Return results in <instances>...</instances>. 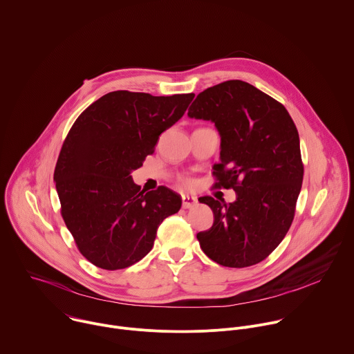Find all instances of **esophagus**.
<instances>
[{"label":"esophagus","instance_id":"1","mask_svg":"<svg viewBox=\"0 0 354 354\" xmlns=\"http://www.w3.org/2000/svg\"><path fill=\"white\" fill-rule=\"evenodd\" d=\"M196 203H198V201H196L194 196H188V195H184V196H183V203H181L183 209H191V207H194Z\"/></svg>","mask_w":354,"mask_h":354}]
</instances>
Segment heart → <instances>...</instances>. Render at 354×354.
Segmentation results:
<instances>
[{
    "mask_svg": "<svg viewBox=\"0 0 354 354\" xmlns=\"http://www.w3.org/2000/svg\"><path fill=\"white\" fill-rule=\"evenodd\" d=\"M177 183L184 189H191L195 185V180L192 177H189L188 174H180L177 177Z\"/></svg>",
    "mask_w": 354,
    "mask_h": 354,
    "instance_id": "1",
    "label": "heart"
}]
</instances>
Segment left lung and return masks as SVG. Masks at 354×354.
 <instances>
[{
	"label": "left lung",
	"instance_id": "left-lung-1",
	"mask_svg": "<svg viewBox=\"0 0 354 354\" xmlns=\"http://www.w3.org/2000/svg\"><path fill=\"white\" fill-rule=\"evenodd\" d=\"M188 116L214 122L221 136V162L214 188H232L236 201L212 196L213 225L196 234L213 261L234 268L260 263L286 235L303 181L297 129L277 100L241 80L213 86L195 98Z\"/></svg>",
	"mask_w": 354,
	"mask_h": 354
}]
</instances>
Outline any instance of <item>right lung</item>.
<instances>
[{"label":"right lung","mask_w":354,"mask_h":354,"mask_svg":"<svg viewBox=\"0 0 354 354\" xmlns=\"http://www.w3.org/2000/svg\"><path fill=\"white\" fill-rule=\"evenodd\" d=\"M195 94L153 97L119 90L93 102L69 130L54 171L62 218L79 252L104 270L140 261L181 196L165 185L140 191L130 173L155 152Z\"/></svg>","instance_id":"right-lung-1"}]
</instances>
